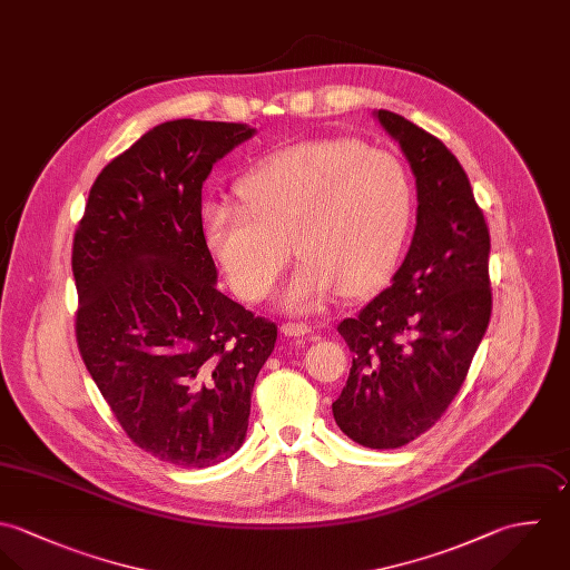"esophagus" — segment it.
Instances as JSON below:
<instances>
[{
	"instance_id": "1",
	"label": "esophagus",
	"mask_w": 570,
	"mask_h": 570,
	"mask_svg": "<svg viewBox=\"0 0 570 570\" xmlns=\"http://www.w3.org/2000/svg\"><path fill=\"white\" fill-rule=\"evenodd\" d=\"M282 333H284L286 337H304V335L311 333V326H306V324H295V322H286V324H282Z\"/></svg>"
}]
</instances>
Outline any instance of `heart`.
<instances>
[{"instance_id": "1", "label": "heart", "mask_w": 570, "mask_h": 570, "mask_svg": "<svg viewBox=\"0 0 570 570\" xmlns=\"http://www.w3.org/2000/svg\"><path fill=\"white\" fill-rule=\"evenodd\" d=\"M239 205L207 203L203 239L230 288L257 302L291 259L302 266L284 306L313 313L340 291L358 297L394 271L412 220V183L399 158L352 138H317L259 160L237 185Z\"/></svg>"}]
</instances>
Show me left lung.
Returning a JSON list of instances; mask_svg holds the SVG:
<instances>
[{
  "instance_id": "8db88e82",
  "label": "left lung",
  "mask_w": 570,
  "mask_h": 570,
  "mask_svg": "<svg viewBox=\"0 0 570 570\" xmlns=\"http://www.w3.org/2000/svg\"><path fill=\"white\" fill-rule=\"evenodd\" d=\"M374 116L416 178V228L392 284L337 326L352 367L333 414L354 443L396 450L445 414L484 337L491 239L443 140L394 112Z\"/></svg>"
}]
</instances>
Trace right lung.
Returning <instances> with one entry per match:
<instances>
[{"label": "right lung", "mask_w": 570, "mask_h": 570, "mask_svg": "<svg viewBox=\"0 0 570 570\" xmlns=\"http://www.w3.org/2000/svg\"><path fill=\"white\" fill-rule=\"evenodd\" d=\"M255 134L244 122L156 125L97 176L75 233L81 358L140 450L212 466L244 443L277 326L216 288L203 183Z\"/></svg>", "instance_id": "obj_1"}]
</instances>
